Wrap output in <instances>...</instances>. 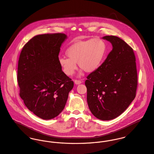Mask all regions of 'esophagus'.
Instances as JSON below:
<instances>
[{"instance_id": "1", "label": "esophagus", "mask_w": 154, "mask_h": 154, "mask_svg": "<svg viewBox=\"0 0 154 154\" xmlns=\"http://www.w3.org/2000/svg\"><path fill=\"white\" fill-rule=\"evenodd\" d=\"M74 82H75V84H76V85H78V84H81V83H82V81H80V80H77V79H75V80L74 81Z\"/></svg>"}]
</instances>
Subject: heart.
<instances>
[{"mask_svg": "<svg viewBox=\"0 0 154 154\" xmlns=\"http://www.w3.org/2000/svg\"><path fill=\"white\" fill-rule=\"evenodd\" d=\"M107 53V44L101 38H91L78 41L69 45L66 50L68 58L61 57L59 63L63 72L72 75L79 66L87 72L97 70L103 62Z\"/></svg>", "mask_w": 154, "mask_h": 154, "instance_id": "1", "label": "heart"}]
</instances>
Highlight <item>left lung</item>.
<instances>
[{
	"mask_svg": "<svg viewBox=\"0 0 154 154\" xmlns=\"http://www.w3.org/2000/svg\"><path fill=\"white\" fill-rule=\"evenodd\" d=\"M112 50L97 70L87 77L88 107L98 119L110 120L123 113L136 97L137 73L132 47L118 37L103 38Z\"/></svg>",
	"mask_w": 154,
	"mask_h": 154,
	"instance_id": "1",
	"label": "left lung"
}]
</instances>
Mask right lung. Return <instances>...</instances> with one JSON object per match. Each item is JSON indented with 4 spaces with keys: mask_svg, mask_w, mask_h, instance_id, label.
Instances as JSON below:
<instances>
[{
    "mask_svg": "<svg viewBox=\"0 0 154 154\" xmlns=\"http://www.w3.org/2000/svg\"><path fill=\"white\" fill-rule=\"evenodd\" d=\"M67 38L63 33L37 35L20 53L17 80L20 96L28 110L50 120L64 109L73 82L59 63L60 46Z\"/></svg>",
    "mask_w": 154,
    "mask_h": 154,
    "instance_id": "obj_1",
    "label": "right lung"
}]
</instances>
